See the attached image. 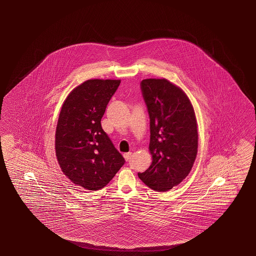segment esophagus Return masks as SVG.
Masks as SVG:
<instances>
[{"label": "esophagus", "mask_w": 256, "mask_h": 256, "mask_svg": "<svg viewBox=\"0 0 256 256\" xmlns=\"http://www.w3.org/2000/svg\"><path fill=\"white\" fill-rule=\"evenodd\" d=\"M132 152H128V154H124V158H126V160H130V158H132Z\"/></svg>", "instance_id": "obj_1"}]
</instances>
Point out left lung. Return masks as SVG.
Returning a JSON list of instances; mask_svg holds the SVG:
<instances>
[{"mask_svg": "<svg viewBox=\"0 0 256 256\" xmlns=\"http://www.w3.org/2000/svg\"><path fill=\"white\" fill-rule=\"evenodd\" d=\"M140 89L149 112L152 162L138 177L150 188L166 192L188 175L195 162V112L183 90L167 79H144Z\"/></svg>", "mask_w": 256, "mask_h": 256, "instance_id": "left-lung-1", "label": "left lung"}]
</instances>
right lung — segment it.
<instances>
[{
  "label": "right lung",
  "instance_id": "add662e5",
  "mask_svg": "<svg viewBox=\"0 0 256 256\" xmlns=\"http://www.w3.org/2000/svg\"><path fill=\"white\" fill-rule=\"evenodd\" d=\"M121 80L89 79L73 89L61 108L56 129V158L74 185L88 190L106 186L126 160L101 119Z\"/></svg>",
  "mask_w": 256,
  "mask_h": 256
}]
</instances>
